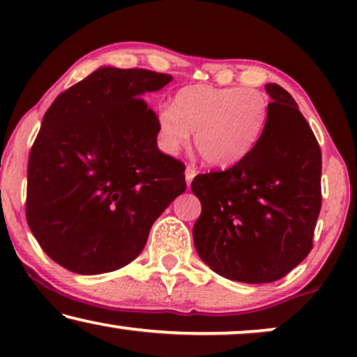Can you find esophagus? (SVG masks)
Masks as SVG:
<instances>
[{"instance_id":"esophagus-1","label":"esophagus","mask_w":357,"mask_h":357,"mask_svg":"<svg viewBox=\"0 0 357 357\" xmlns=\"http://www.w3.org/2000/svg\"><path fill=\"white\" fill-rule=\"evenodd\" d=\"M195 175H197V170H195L193 167H190V165H188V167L185 169V180H187V187H190V185H192Z\"/></svg>"}]
</instances>
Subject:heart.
<instances>
[{
    "label": "heart",
    "instance_id": "heart-1",
    "mask_svg": "<svg viewBox=\"0 0 357 357\" xmlns=\"http://www.w3.org/2000/svg\"><path fill=\"white\" fill-rule=\"evenodd\" d=\"M268 119L266 97L243 87L187 86L174 105L155 115V138L164 154L175 155L193 143L209 167H232L247 158L260 141Z\"/></svg>",
    "mask_w": 357,
    "mask_h": 357
}]
</instances>
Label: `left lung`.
Masks as SVG:
<instances>
[{"mask_svg":"<svg viewBox=\"0 0 357 357\" xmlns=\"http://www.w3.org/2000/svg\"><path fill=\"white\" fill-rule=\"evenodd\" d=\"M260 141L224 172L197 175L202 202L193 226L198 255L231 281L261 284L309 255L321 206V153L296 100L278 84Z\"/></svg>","mask_w":357,"mask_h":357,"instance_id":"left-lung-1","label":"left lung"}]
</instances>
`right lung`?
<instances>
[{"instance_id": "1", "label": "right lung", "mask_w": 357, "mask_h": 357, "mask_svg": "<svg viewBox=\"0 0 357 357\" xmlns=\"http://www.w3.org/2000/svg\"><path fill=\"white\" fill-rule=\"evenodd\" d=\"M172 76L100 66L53 100L29 155L27 224L43 252L77 275L128 265L187 188L158 148L143 97Z\"/></svg>"}]
</instances>
